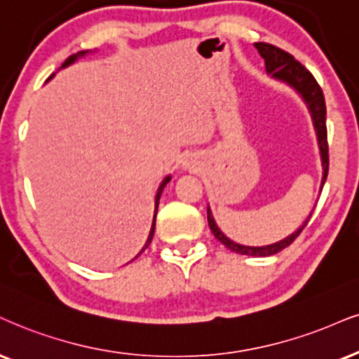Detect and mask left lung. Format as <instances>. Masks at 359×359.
<instances>
[{"mask_svg": "<svg viewBox=\"0 0 359 359\" xmlns=\"http://www.w3.org/2000/svg\"><path fill=\"white\" fill-rule=\"evenodd\" d=\"M255 48L258 50L261 57L264 60L266 72L271 73L274 78L283 79V81H286L287 85H291L294 90L302 93L304 101H306L309 106L313 123H315V128L318 133V143H320V151H321V159H323V181H321V187H323L326 181V176H328L330 154H328V131H326V104H325V96H323L321 86L318 85L315 76H313V74L309 73L298 60H294V56L290 55L287 51L281 50V48L274 46V44H269V43H255ZM309 218H311V215H309ZM309 218L306 219V223L298 229V231H294L291 236H287L286 240L274 243V245H269V246L251 248V246L236 245V243L228 240V238L219 231L218 226H216L213 216H211L210 208H208V224H210L211 231H213L216 240L223 243L224 246L229 248V250L234 251V253L248 255V256H271L274 253H278V251L285 250L286 246H290L291 243L299 236V233H302L303 228L308 224Z\"/></svg>", "mask_w": 359, "mask_h": 359, "instance_id": "obj_1", "label": "left lung"}]
</instances>
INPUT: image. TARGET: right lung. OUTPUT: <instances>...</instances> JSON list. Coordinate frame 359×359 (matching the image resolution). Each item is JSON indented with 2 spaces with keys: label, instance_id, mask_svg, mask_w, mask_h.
Here are the masks:
<instances>
[{
  "label": "right lung",
  "instance_id": "right-lung-1",
  "mask_svg": "<svg viewBox=\"0 0 359 359\" xmlns=\"http://www.w3.org/2000/svg\"><path fill=\"white\" fill-rule=\"evenodd\" d=\"M81 55H85V53H81ZM74 60H76V56H74V55H73V56H69V57H68V60H66V61H65V63H63V68H65V66L72 65ZM168 181H170V178H166V180H165V183H163V184H161V187H159V189H158V194H156V210H154V218H153V224H151V231H149L148 241H146V245H144V248H143V250H141V253H143V251L146 250V248H148V246H149V243H151V240H153V234H154V223H156V213H158V203H159V196H161V191H163V188H165V187H166V183H168Z\"/></svg>",
  "mask_w": 359,
  "mask_h": 359
}]
</instances>
